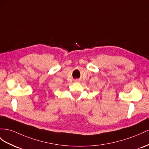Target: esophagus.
<instances>
[{
  "label": "esophagus",
  "instance_id": "34e87169",
  "mask_svg": "<svg viewBox=\"0 0 149 149\" xmlns=\"http://www.w3.org/2000/svg\"><path fill=\"white\" fill-rule=\"evenodd\" d=\"M75 82H79V79H75V81H74Z\"/></svg>",
  "mask_w": 149,
  "mask_h": 149
}]
</instances>
